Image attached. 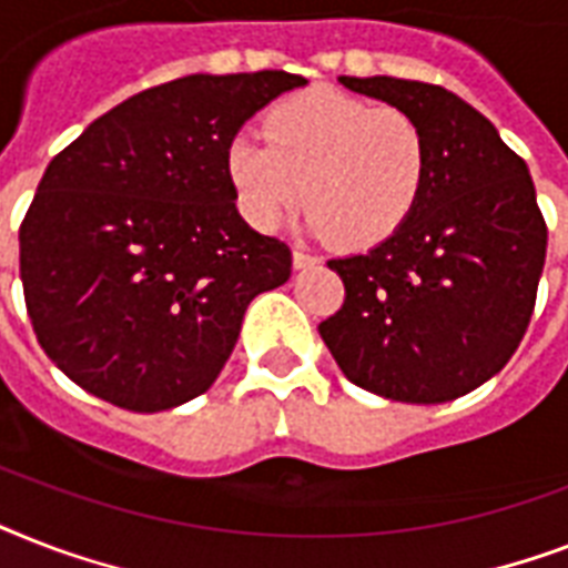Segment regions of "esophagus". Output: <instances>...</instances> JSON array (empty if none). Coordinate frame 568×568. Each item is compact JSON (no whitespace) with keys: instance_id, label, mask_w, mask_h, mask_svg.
Returning <instances> with one entry per match:
<instances>
[{"instance_id":"34e87169","label":"esophagus","mask_w":568,"mask_h":568,"mask_svg":"<svg viewBox=\"0 0 568 568\" xmlns=\"http://www.w3.org/2000/svg\"><path fill=\"white\" fill-rule=\"evenodd\" d=\"M292 262H294V267L301 271V267L318 265V256H312V253H303V250H294V253H292Z\"/></svg>"}]
</instances>
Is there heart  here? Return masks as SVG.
<instances>
[{"label":"heart","instance_id":"1","mask_svg":"<svg viewBox=\"0 0 568 568\" xmlns=\"http://www.w3.org/2000/svg\"><path fill=\"white\" fill-rule=\"evenodd\" d=\"M265 141L235 135L223 153L239 212L258 232L312 205L306 226L342 247L383 244L413 217L430 173L422 123L395 105L312 88L265 114Z\"/></svg>","mask_w":568,"mask_h":568}]
</instances>
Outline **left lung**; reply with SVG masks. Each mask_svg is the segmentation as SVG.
<instances>
[{
	"label": "left lung",
	"instance_id": "left-lung-1",
	"mask_svg": "<svg viewBox=\"0 0 568 568\" xmlns=\"http://www.w3.org/2000/svg\"><path fill=\"white\" fill-rule=\"evenodd\" d=\"M338 82L409 111L430 144V173L404 230L329 258L345 303L318 333L354 386L445 404L501 372L530 324L548 244L534 180L498 129L439 84Z\"/></svg>",
	"mask_w": 568,
	"mask_h": 568
}]
</instances>
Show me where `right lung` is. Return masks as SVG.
<instances>
[{
	"label": "right lung",
	"mask_w": 568,
	"mask_h": 568,
	"mask_svg": "<svg viewBox=\"0 0 568 568\" xmlns=\"http://www.w3.org/2000/svg\"><path fill=\"white\" fill-rule=\"evenodd\" d=\"M285 70L194 73L129 97L49 162L20 226L40 347L84 392L132 413L203 395L250 301L292 276V250L235 209L223 153Z\"/></svg>",
	"instance_id": "1"
}]
</instances>
